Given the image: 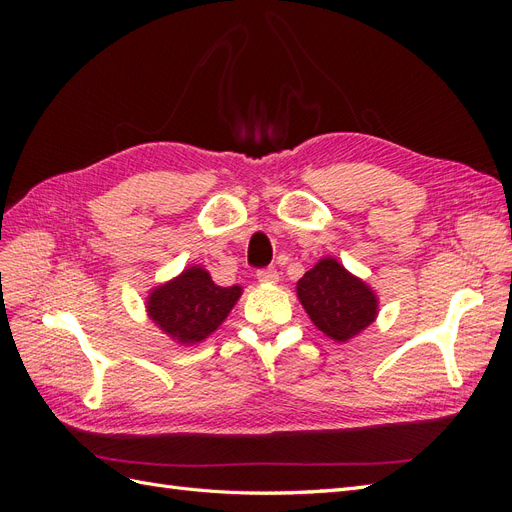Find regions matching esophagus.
Masks as SVG:
<instances>
[{"label":"esophagus","instance_id":"esophagus-1","mask_svg":"<svg viewBox=\"0 0 512 512\" xmlns=\"http://www.w3.org/2000/svg\"><path fill=\"white\" fill-rule=\"evenodd\" d=\"M256 277H258V282H262V284H275L277 280H280V275H277V271L273 267L258 269Z\"/></svg>","mask_w":512,"mask_h":512}]
</instances>
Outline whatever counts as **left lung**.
<instances>
[{
    "label": "left lung",
    "instance_id": "1",
    "mask_svg": "<svg viewBox=\"0 0 512 512\" xmlns=\"http://www.w3.org/2000/svg\"><path fill=\"white\" fill-rule=\"evenodd\" d=\"M299 301L316 327L335 342H348L374 322L378 299L337 260L324 258L297 284Z\"/></svg>",
    "mask_w": 512,
    "mask_h": 512
}]
</instances>
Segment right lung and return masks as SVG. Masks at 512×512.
<instances>
[{
	"label": "right lung",
	"instance_id": "1",
	"mask_svg": "<svg viewBox=\"0 0 512 512\" xmlns=\"http://www.w3.org/2000/svg\"><path fill=\"white\" fill-rule=\"evenodd\" d=\"M239 297V286L222 288L205 269L190 267L151 292L147 312L179 344H196L220 327Z\"/></svg>",
	"mask_w": 512,
	"mask_h": 512
}]
</instances>
